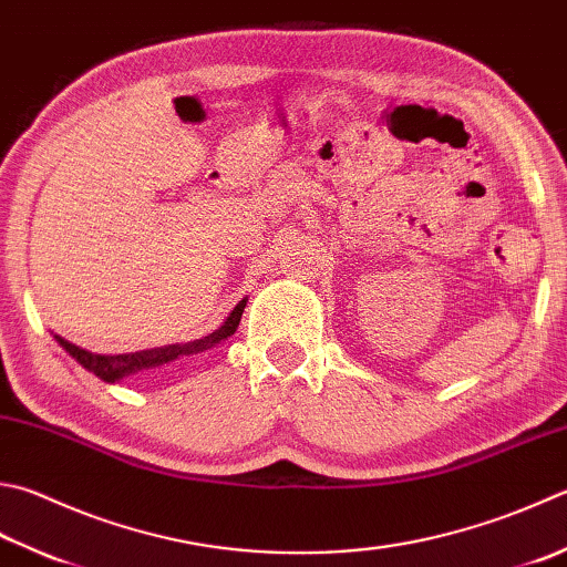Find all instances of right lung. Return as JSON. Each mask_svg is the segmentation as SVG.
Listing matches in <instances>:
<instances>
[{
	"label": "right lung",
	"instance_id": "1",
	"mask_svg": "<svg viewBox=\"0 0 567 567\" xmlns=\"http://www.w3.org/2000/svg\"><path fill=\"white\" fill-rule=\"evenodd\" d=\"M244 306H247V298L234 306V311L227 316V320L215 330L199 340H189V343H175V346H163V348H151V350H137V352H123V355H99V352L83 350L79 346L69 343L66 338L56 336L59 346L69 352L71 358H76V362L93 372L95 378H101L103 382H117L127 375H135L141 370H151V368H159L165 362H173L177 358H187V355H197V352H205L209 348H215L219 343H224L229 336L237 333V326L244 313Z\"/></svg>",
	"mask_w": 567,
	"mask_h": 567
}]
</instances>
